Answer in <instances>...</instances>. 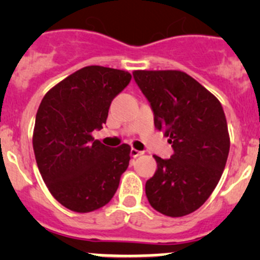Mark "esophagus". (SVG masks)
<instances>
[{
	"instance_id": "1",
	"label": "esophagus",
	"mask_w": 260,
	"mask_h": 260,
	"mask_svg": "<svg viewBox=\"0 0 260 260\" xmlns=\"http://www.w3.org/2000/svg\"><path fill=\"white\" fill-rule=\"evenodd\" d=\"M143 153H145L143 151H137V149H135V148L131 149V156H132L133 158H136V157H138V156H142Z\"/></svg>"
}]
</instances>
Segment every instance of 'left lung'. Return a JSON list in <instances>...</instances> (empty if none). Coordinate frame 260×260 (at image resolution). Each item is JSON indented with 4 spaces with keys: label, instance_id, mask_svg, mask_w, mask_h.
<instances>
[{
    "label": "left lung",
    "instance_id": "obj_1",
    "mask_svg": "<svg viewBox=\"0 0 260 260\" xmlns=\"http://www.w3.org/2000/svg\"><path fill=\"white\" fill-rule=\"evenodd\" d=\"M149 102L154 127L174 148L171 158L153 156L157 171L146 182L152 208L171 217L198 210L216 187L226 165L230 138L220 102L186 73L136 70Z\"/></svg>",
    "mask_w": 260,
    "mask_h": 260
}]
</instances>
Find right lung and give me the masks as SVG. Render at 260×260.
I'll return each mask as SVG.
<instances>
[{
	"instance_id": "1",
	"label": "right lung",
	"mask_w": 260,
	"mask_h": 260,
	"mask_svg": "<svg viewBox=\"0 0 260 260\" xmlns=\"http://www.w3.org/2000/svg\"><path fill=\"white\" fill-rule=\"evenodd\" d=\"M124 70L91 65L73 73L41 101L34 128L36 164L51 195L69 210L90 212L108 204L131 159V147L94 140L112 101L129 84Z\"/></svg>"
}]
</instances>
